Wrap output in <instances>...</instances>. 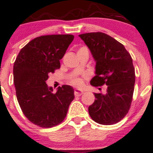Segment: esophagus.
Wrapping results in <instances>:
<instances>
[{
    "instance_id": "obj_1",
    "label": "esophagus",
    "mask_w": 153,
    "mask_h": 153,
    "mask_svg": "<svg viewBox=\"0 0 153 153\" xmlns=\"http://www.w3.org/2000/svg\"><path fill=\"white\" fill-rule=\"evenodd\" d=\"M84 93V91L82 90H80V89H75V95L78 97V96H81L82 94Z\"/></svg>"
}]
</instances>
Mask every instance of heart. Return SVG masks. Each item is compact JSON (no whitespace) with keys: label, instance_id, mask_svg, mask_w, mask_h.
I'll use <instances>...</instances> for the list:
<instances>
[{"label":"heart","instance_id":"b5f03b06","mask_svg":"<svg viewBox=\"0 0 153 153\" xmlns=\"http://www.w3.org/2000/svg\"><path fill=\"white\" fill-rule=\"evenodd\" d=\"M71 83L74 85H76V86H81L82 85V80L81 78H74L71 81Z\"/></svg>","mask_w":153,"mask_h":153}]
</instances>
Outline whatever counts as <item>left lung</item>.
I'll return each instance as SVG.
<instances>
[{"label": "left lung", "mask_w": 153, "mask_h": 153, "mask_svg": "<svg viewBox=\"0 0 153 153\" xmlns=\"http://www.w3.org/2000/svg\"><path fill=\"white\" fill-rule=\"evenodd\" d=\"M78 36L90 49L96 62L93 86L107 85L106 94H94L89 115L96 123L111 125L123 119L130 110L135 85L133 59L124 46L104 33H88Z\"/></svg>", "instance_id": "1"}]
</instances>
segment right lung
Returning a JSON list of instances; mask_svg holds the SVG:
<instances>
[{"mask_svg": "<svg viewBox=\"0 0 153 153\" xmlns=\"http://www.w3.org/2000/svg\"><path fill=\"white\" fill-rule=\"evenodd\" d=\"M74 36L48 35L36 37L20 51L13 65L16 98L26 117L40 127L62 122L75 98L70 85L59 87L53 93L46 81L49 74L60 68L59 60L73 41Z\"/></svg>", "mask_w": 153, "mask_h": 153, "instance_id": "right-lung-1", "label": "right lung"}]
</instances>
